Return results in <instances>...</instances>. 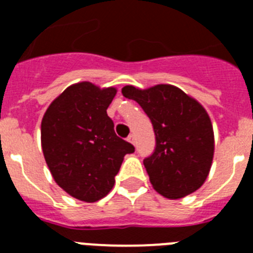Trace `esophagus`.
Segmentation results:
<instances>
[{
  "label": "esophagus",
  "mask_w": 253,
  "mask_h": 253,
  "mask_svg": "<svg viewBox=\"0 0 253 253\" xmlns=\"http://www.w3.org/2000/svg\"><path fill=\"white\" fill-rule=\"evenodd\" d=\"M128 140L131 143V144H135V137H134V134H129Z\"/></svg>",
  "instance_id": "obj_1"
}]
</instances>
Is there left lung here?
I'll return each mask as SVG.
<instances>
[{
    "label": "left lung",
    "mask_w": 253,
    "mask_h": 253,
    "mask_svg": "<svg viewBox=\"0 0 253 253\" xmlns=\"http://www.w3.org/2000/svg\"><path fill=\"white\" fill-rule=\"evenodd\" d=\"M147 114L156 135V147L143 160L154 190L169 199H180L204 184L214 154L211 122L204 107L171 84L139 90L123 87Z\"/></svg>",
    "instance_id": "8db88e82"
}]
</instances>
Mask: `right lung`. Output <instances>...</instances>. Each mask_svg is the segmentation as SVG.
I'll use <instances>...</instances> for the list:
<instances>
[{"mask_svg": "<svg viewBox=\"0 0 253 253\" xmlns=\"http://www.w3.org/2000/svg\"><path fill=\"white\" fill-rule=\"evenodd\" d=\"M115 95L114 87L72 84L51 102L42 120V147L53 178L82 202L106 196L124 156L135 149L116 135L107 116Z\"/></svg>", "mask_w": 253, "mask_h": 253, "instance_id": "add662e5", "label": "right lung"}]
</instances>
